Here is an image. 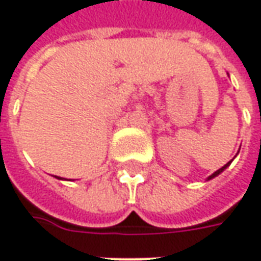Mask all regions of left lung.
Here are the masks:
<instances>
[{
    "mask_svg": "<svg viewBox=\"0 0 261 261\" xmlns=\"http://www.w3.org/2000/svg\"><path fill=\"white\" fill-rule=\"evenodd\" d=\"M230 163H231V161H230V162H227V163H226V165H224L223 168H220V169H219V170H216V172H215V173H213V175H212V176H209V180H210V179H213V177H215V176H217V175H219V173H222V172H223L224 169H226V168H227V166H229Z\"/></svg>",
    "mask_w": 261,
    "mask_h": 261,
    "instance_id": "left-lung-1",
    "label": "left lung"
}]
</instances>
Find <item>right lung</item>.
I'll list each match as a JSON object with an SVG mask.
<instances>
[{
  "label": "right lung",
  "instance_id": "obj_1",
  "mask_svg": "<svg viewBox=\"0 0 261 261\" xmlns=\"http://www.w3.org/2000/svg\"><path fill=\"white\" fill-rule=\"evenodd\" d=\"M57 177H58V176H57ZM58 179H61V177H58Z\"/></svg>",
  "mask_w": 261,
  "mask_h": 261
}]
</instances>
